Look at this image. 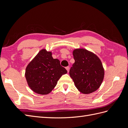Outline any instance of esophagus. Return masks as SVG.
<instances>
[{
	"mask_svg": "<svg viewBox=\"0 0 128 128\" xmlns=\"http://www.w3.org/2000/svg\"><path fill=\"white\" fill-rule=\"evenodd\" d=\"M66 70H67V72H69V69H70V68H69V66L66 67Z\"/></svg>",
	"mask_w": 128,
	"mask_h": 128,
	"instance_id": "1",
	"label": "esophagus"
}]
</instances>
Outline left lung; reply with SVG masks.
<instances>
[{"mask_svg": "<svg viewBox=\"0 0 128 128\" xmlns=\"http://www.w3.org/2000/svg\"><path fill=\"white\" fill-rule=\"evenodd\" d=\"M75 62L69 70V75L78 90L84 94L96 91L101 86L104 69L99 58L85 49L73 51Z\"/></svg>", "mask_w": 128, "mask_h": 128, "instance_id": "obj_1", "label": "left lung"}]
</instances>
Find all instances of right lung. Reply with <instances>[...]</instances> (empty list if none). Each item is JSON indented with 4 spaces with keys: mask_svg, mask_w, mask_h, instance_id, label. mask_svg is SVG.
Listing matches in <instances>:
<instances>
[{
    "mask_svg": "<svg viewBox=\"0 0 128 128\" xmlns=\"http://www.w3.org/2000/svg\"><path fill=\"white\" fill-rule=\"evenodd\" d=\"M67 72L52 53L42 50L27 66L25 76L29 86L34 92L48 94L54 88L61 76Z\"/></svg>",
    "mask_w": 128,
    "mask_h": 128,
    "instance_id": "right-lung-1",
    "label": "right lung"
}]
</instances>
